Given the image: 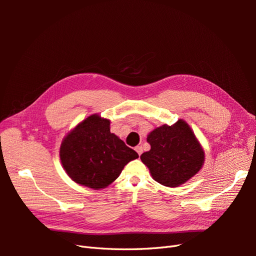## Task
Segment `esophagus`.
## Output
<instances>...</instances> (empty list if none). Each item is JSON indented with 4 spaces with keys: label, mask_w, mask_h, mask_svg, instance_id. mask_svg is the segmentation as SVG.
Here are the masks:
<instances>
[{
    "label": "esophagus",
    "mask_w": 256,
    "mask_h": 256,
    "mask_svg": "<svg viewBox=\"0 0 256 256\" xmlns=\"http://www.w3.org/2000/svg\"><path fill=\"white\" fill-rule=\"evenodd\" d=\"M134 150H136V152L138 154V156H141L142 152H143V148H142V146H136Z\"/></svg>",
    "instance_id": "esophagus-1"
}]
</instances>
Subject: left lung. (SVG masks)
<instances>
[{"instance_id":"obj_1","label":"left lung","mask_w":256,"mask_h":256,"mask_svg":"<svg viewBox=\"0 0 256 256\" xmlns=\"http://www.w3.org/2000/svg\"><path fill=\"white\" fill-rule=\"evenodd\" d=\"M150 150L141 154L152 177L166 187H178L194 176L204 164L205 152L187 122L162 125L147 136Z\"/></svg>"}]
</instances>
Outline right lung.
Instances as JSON below:
<instances>
[{"label":"right lung","instance_id":"obj_1","mask_svg":"<svg viewBox=\"0 0 256 256\" xmlns=\"http://www.w3.org/2000/svg\"><path fill=\"white\" fill-rule=\"evenodd\" d=\"M138 154L111 134L110 120L92 114L79 122L60 144L63 168L76 184L95 190L104 189Z\"/></svg>","mask_w":256,"mask_h":256}]
</instances>
